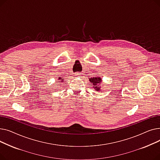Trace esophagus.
I'll return each instance as SVG.
<instances>
[{
	"instance_id": "obj_1",
	"label": "esophagus",
	"mask_w": 160,
	"mask_h": 160,
	"mask_svg": "<svg viewBox=\"0 0 160 160\" xmlns=\"http://www.w3.org/2000/svg\"><path fill=\"white\" fill-rule=\"evenodd\" d=\"M74 76H75V77H81V76H82V73H81V72H77L74 73Z\"/></svg>"
}]
</instances>
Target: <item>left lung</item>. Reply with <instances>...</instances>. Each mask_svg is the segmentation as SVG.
Segmentation results:
<instances>
[{"mask_svg":"<svg viewBox=\"0 0 160 160\" xmlns=\"http://www.w3.org/2000/svg\"><path fill=\"white\" fill-rule=\"evenodd\" d=\"M90 82H91L92 85L93 86L94 88H97V90H99L100 88H98V86H100V83L101 82V78L100 77H93V78H89Z\"/></svg>","mask_w":160,"mask_h":160,"instance_id":"1","label":"left lung"}]
</instances>
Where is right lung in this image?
<instances>
[{"instance_id":"add662e5","label":"right lung","mask_w":160,"mask_h":160,"mask_svg":"<svg viewBox=\"0 0 160 160\" xmlns=\"http://www.w3.org/2000/svg\"><path fill=\"white\" fill-rule=\"evenodd\" d=\"M59 80H60V82H63V78H59Z\"/></svg>"}]
</instances>
